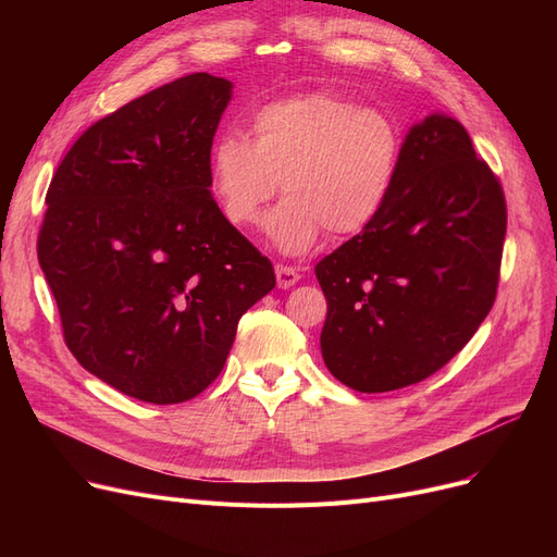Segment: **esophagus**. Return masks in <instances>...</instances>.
<instances>
[{"instance_id": "esophagus-1", "label": "esophagus", "mask_w": 557, "mask_h": 557, "mask_svg": "<svg viewBox=\"0 0 557 557\" xmlns=\"http://www.w3.org/2000/svg\"><path fill=\"white\" fill-rule=\"evenodd\" d=\"M297 281H299L297 269H293L288 264H276V283H278V288L288 290V288H293Z\"/></svg>"}]
</instances>
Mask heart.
<instances>
[{"instance_id":"heart-1","label":"heart","mask_w":557,"mask_h":557,"mask_svg":"<svg viewBox=\"0 0 557 557\" xmlns=\"http://www.w3.org/2000/svg\"><path fill=\"white\" fill-rule=\"evenodd\" d=\"M404 137L395 117L334 92H305L262 104L250 139L225 132L209 160L218 209L234 227H250L278 190L264 232L285 256H301L327 230L344 239L372 225L391 199Z\"/></svg>"}]
</instances>
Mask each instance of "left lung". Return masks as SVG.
I'll return each instance as SVG.
<instances>
[{"label": "left lung", "instance_id": "1", "mask_svg": "<svg viewBox=\"0 0 557 557\" xmlns=\"http://www.w3.org/2000/svg\"><path fill=\"white\" fill-rule=\"evenodd\" d=\"M504 234L497 176L455 117L430 113L376 221L315 264L332 376L387 393L440 372L495 305Z\"/></svg>", "mask_w": 557, "mask_h": 557}]
</instances>
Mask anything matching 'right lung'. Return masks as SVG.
Segmentation results:
<instances>
[{
	"instance_id": "add662e5",
	"label": "right lung",
	"mask_w": 557,
	"mask_h": 557,
	"mask_svg": "<svg viewBox=\"0 0 557 557\" xmlns=\"http://www.w3.org/2000/svg\"><path fill=\"white\" fill-rule=\"evenodd\" d=\"M232 83L190 74L97 121L46 193L37 256L83 369L150 404L223 372L239 318L274 267L211 197L213 134Z\"/></svg>"
}]
</instances>
